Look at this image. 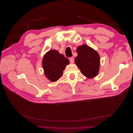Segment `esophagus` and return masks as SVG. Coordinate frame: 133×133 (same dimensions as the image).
<instances>
[{
	"instance_id": "esophagus-1",
	"label": "esophagus",
	"mask_w": 133,
	"mask_h": 133,
	"mask_svg": "<svg viewBox=\"0 0 133 133\" xmlns=\"http://www.w3.org/2000/svg\"><path fill=\"white\" fill-rule=\"evenodd\" d=\"M69 60H70V62L71 64H73L74 63V59L73 57H71V58H69Z\"/></svg>"
}]
</instances>
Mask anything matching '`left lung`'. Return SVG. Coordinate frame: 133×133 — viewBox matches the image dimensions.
<instances>
[{
	"mask_svg": "<svg viewBox=\"0 0 133 133\" xmlns=\"http://www.w3.org/2000/svg\"><path fill=\"white\" fill-rule=\"evenodd\" d=\"M76 52L78 56L75 58V63L82 73L88 78L97 75L100 66V57L97 51L84 44L78 47Z\"/></svg>",
	"mask_w": 133,
	"mask_h": 133,
	"instance_id": "obj_1",
	"label": "left lung"
}]
</instances>
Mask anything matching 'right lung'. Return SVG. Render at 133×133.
Returning <instances> with one entry per match:
<instances>
[{"instance_id": "1", "label": "right lung", "mask_w": 133, "mask_h": 133, "mask_svg": "<svg viewBox=\"0 0 133 133\" xmlns=\"http://www.w3.org/2000/svg\"><path fill=\"white\" fill-rule=\"evenodd\" d=\"M69 61L63 54L56 50H51L44 56L42 62L44 74L52 82H55L62 77L63 70Z\"/></svg>"}]
</instances>
